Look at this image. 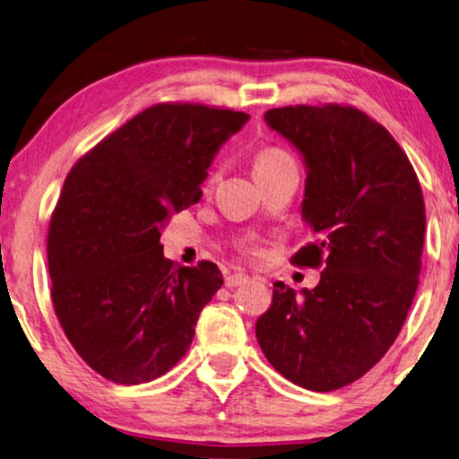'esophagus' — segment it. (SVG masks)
Here are the masks:
<instances>
[{
	"label": "esophagus",
	"instance_id": "34e87169",
	"mask_svg": "<svg viewBox=\"0 0 459 459\" xmlns=\"http://www.w3.org/2000/svg\"><path fill=\"white\" fill-rule=\"evenodd\" d=\"M247 281H249V275L243 273V272H235V273H230V275H227V278H224V283H227L229 288L243 286V283H247Z\"/></svg>",
	"mask_w": 459,
	"mask_h": 459
}]
</instances>
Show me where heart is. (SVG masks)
I'll use <instances>...</instances> for the list:
<instances>
[{
	"label": "heart",
	"instance_id": "1",
	"mask_svg": "<svg viewBox=\"0 0 459 459\" xmlns=\"http://www.w3.org/2000/svg\"><path fill=\"white\" fill-rule=\"evenodd\" d=\"M286 163H292V159H290L283 151H280V149H264L255 159V171L267 169V167L286 165Z\"/></svg>",
	"mask_w": 459,
	"mask_h": 459
}]
</instances>
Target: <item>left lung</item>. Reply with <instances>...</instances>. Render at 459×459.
I'll return each instance as SVG.
<instances>
[{
  "mask_svg": "<svg viewBox=\"0 0 459 459\" xmlns=\"http://www.w3.org/2000/svg\"><path fill=\"white\" fill-rule=\"evenodd\" d=\"M264 118L307 167L300 214L315 243L292 264H325V272L300 292L275 281L255 334L286 380L339 390L384 358L409 315L425 243L423 192L388 130L355 108L288 106Z\"/></svg>",
  "mask_w": 459,
  "mask_h": 459,
  "instance_id": "8db88e82",
  "label": "left lung"
}]
</instances>
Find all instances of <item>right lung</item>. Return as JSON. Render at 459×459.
<instances>
[{
    "label": "right lung",
    "mask_w": 459,
    "mask_h": 459,
    "mask_svg": "<svg viewBox=\"0 0 459 459\" xmlns=\"http://www.w3.org/2000/svg\"><path fill=\"white\" fill-rule=\"evenodd\" d=\"M247 120L208 106H151L65 179L48 229L50 296L71 345L108 380L151 382L190 349L222 273L210 261L173 264L159 238L200 200L216 152Z\"/></svg>",
    "instance_id": "add662e5"
}]
</instances>
